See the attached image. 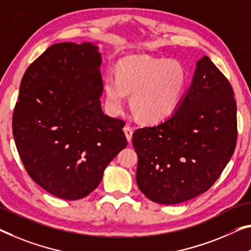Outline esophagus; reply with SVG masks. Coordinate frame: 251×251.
Here are the masks:
<instances>
[{
    "mask_svg": "<svg viewBox=\"0 0 251 251\" xmlns=\"http://www.w3.org/2000/svg\"><path fill=\"white\" fill-rule=\"evenodd\" d=\"M123 131H125L126 140H128V142H131V139H132V133H133L132 129H131L129 126H126L125 128H123Z\"/></svg>",
    "mask_w": 251,
    "mask_h": 251,
    "instance_id": "1",
    "label": "esophagus"
}]
</instances>
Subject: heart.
Segmentation results:
<instances>
[{
  "label": "heart",
  "mask_w": 251,
  "mask_h": 251,
  "mask_svg": "<svg viewBox=\"0 0 251 251\" xmlns=\"http://www.w3.org/2000/svg\"><path fill=\"white\" fill-rule=\"evenodd\" d=\"M187 80L186 68L177 60L145 55L125 57L115 66V77L104 78L106 107L112 115L120 114L126 94H131V109L139 120L156 125L175 113Z\"/></svg>",
  "instance_id": "obj_1"
}]
</instances>
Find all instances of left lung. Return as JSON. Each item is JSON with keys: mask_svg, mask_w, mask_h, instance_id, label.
Wrapping results in <instances>:
<instances>
[{"mask_svg": "<svg viewBox=\"0 0 251 251\" xmlns=\"http://www.w3.org/2000/svg\"><path fill=\"white\" fill-rule=\"evenodd\" d=\"M229 80L209 57L196 63L191 86L167 120L133 132L136 180L150 201L186 202L219 178L237 144V104Z\"/></svg>", "mask_w": 251, "mask_h": 251, "instance_id": "1", "label": "left lung"}]
</instances>
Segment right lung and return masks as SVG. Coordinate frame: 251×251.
I'll use <instances>...</instances> for the list:
<instances>
[{
	"mask_svg": "<svg viewBox=\"0 0 251 251\" xmlns=\"http://www.w3.org/2000/svg\"><path fill=\"white\" fill-rule=\"evenodd\" d=\"M101 64L92 42L50 46L25 71L14 109L13 137L26 172L68 201L93 192L128 144L125 122L102 111Z\"/></svg>",
	"mask_w": 251,
	"mask_h": 251,
	"instance_id": "obj_1",
	"label": "right lung"
}]
</instances>
